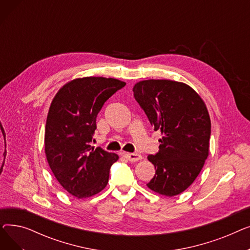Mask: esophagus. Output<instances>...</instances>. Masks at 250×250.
I'll list each match as a JSON object with an SVG mask.
<instances>
[{
  "instance_id": "1",
  "label": "esophagus",
  "mask_w": 250,
  "mask_h": 250,
  "mask_svg": "<svg viewBox=\"0 0 250 250\" xmlns=\"http://www.w3.org/2000/svg\"><path fill=\"white\" fill-rule=\"evenodd\" d=\"M124 155L125 158L130 162H137L143 158L142 155L138 154V153H125Z\"/></svg>"
}]
</instances>
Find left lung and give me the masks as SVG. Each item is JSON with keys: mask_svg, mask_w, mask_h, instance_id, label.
<instances>
[{"mask_svg": "<svg viewBox=\"0 0 250 250\" xmlns=\"http://www.w3.org/2000/svg\"><path fill=\"white\" fill-rule=\"evenodd\" d=\"M134 96L162 139L158 153L149 155L155 175L147 187L166 196L185 191L198 177L208 155L211 120L203 99L185 83L145 80Z\"/></svg>", "mask_w": 250, "mask_h": 250, "instance_id": "left-lung-1", "label": "left lung"}]
</instances>
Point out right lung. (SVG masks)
<instances>
[{
	"label": "right lung",
	"instance_id": "right-lung-1",
	"mask_svg": "<svg viewBox=\"0 0 250 250\" xmlns=\"http://www.w3.org/2000/svg\"><path fill=\"white\" fill-rule=\"evenodd\" d=\"M125 86L113 78H79L63 85L50 104L44 135L46 159L60 185L78 199L107 186L118 156L90 144L103 104Z\"/></svg>",
	"mask_w": 250,
	"mask_h": 250
}]
</instances>
